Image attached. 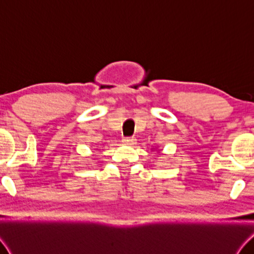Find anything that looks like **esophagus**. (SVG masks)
Wrapping results in <instances>:
<instances>
[{"mask_svg": "<svg viewBox=\"0 0 254 254\" xmlns=\"http://www.w3.org/2000/svg\"><path fill=\"white\" fill-rule=\"evenodd\" d=\"M123 143H126V144H127V145H134L135 139L134 137H124Z\"/></svg>", "mask_w": 254, "mask_h": 254, "instance_id": "34e87169", "label": "esophagus"}]
</instances>
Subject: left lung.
Segmentation results:
<instances>
[{
    "label": "left lung",
    "instance_id": "left-lung-1",
    "mask_svg": "<svg viewBox=\"0 0 254 254\" xmlns=\"http://www.w3.org/2000/svg\"><path fill=\"white\" fill-rule=\"evenodd\" d=\"M155 151H159V150H155Z\"/></svg>",
    "mask_w": 254,
    "mask_h": 254
}]
</instances>
